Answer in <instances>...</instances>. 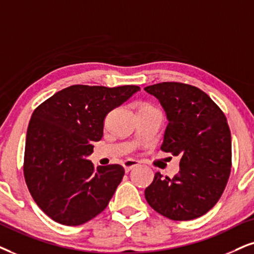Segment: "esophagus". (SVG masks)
Here are the masks:
<instances>
[{
  "label": "esophagus",
  "instance_id": "34e87169",
  "mask_svg": "<svg viewBox=\"0 0 254 254\" xmlns=\"http://www.w3.org/2000/svg\"><path fill=\"white\" fill-rule=\"evenodd\" d=\"M138 164H139V163H138L137 160H134V159H125L123 162V166H124L125 171H127V172H129L131 169L136 168Z\"/></svg>",
  "mask_w": 254,
  "mask_h": 254
}]
</instances>
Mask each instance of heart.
<instances>
[{
    "label": "heart",
    "mask_w": 254,
    "mask_h": 254,
    "mask_svg": "<svg viewBox=\"0 0 254 254\" xmlns=\"http://www.w3.org/2000/svg\"><path fill=\"white\" fill-rule=\"evenodd\" d=\"M143 108H149V105H145V107H143Z\"/></svg>",
    "instance_id": "1"
}]
</instances>
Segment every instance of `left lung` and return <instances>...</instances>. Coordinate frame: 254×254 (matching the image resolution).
Instances as JSON below:
<instances>
[{
  "mask_svg": "<svg viewBox=\"0 0 254 254\" xmlns=\"http://www.w3.org/2000/svg\"><path fill=\"white\" fill-rule=\"evenodd\" d=\"M164 108L169 124L162 149L181 157L173 178L156 172L145 189L149 205L172 220L204 216L219 200L232 166L231 131L220 108L200 89L178 82L144 88Z\"/></svg>",
  "mask_w": 254,
  "mask_h": 254,
  "instance_id": "left-lung-1",
  "label": "left lung"
}]
</instances>
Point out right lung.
<instances>
[{
    "label": "right lung",
    "mask_w": 254,
    "mask_h": 254,
    "mask_svg": "<svg viewBox=\"0 0 254 254\" xmlns=\"http://www.w3.org/2000/svg\"><path fill=\"white\" fill-rule=\"evenodd\" d=\"M139 90L77 84L35 109L25 139L24 179L35 203L56 223L82 225L108 206L124 168L95 169L88 156L103 137L105 116Z\"/></svg>",
    "instance_id": "obj_1"
}]
</instances>
